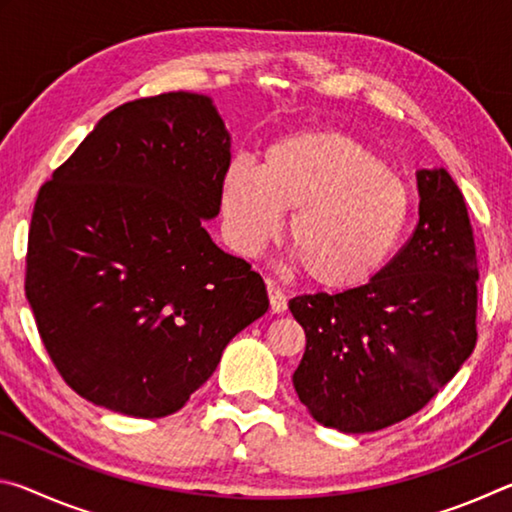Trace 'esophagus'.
Returning a JSON list of instances; mask_svg holds the SVG:
<instances>
[{
    "instance_id": "1",
    "label": "esophagus",
    "mask_w": 512,
    "mask_h": 512,
    "mask_svg": "<svg viewBox=\"0 0 512 512\" xmlns=\"http://www.w3.org/2000/svg\"><path fill=\"white\" fill-rule=\"evenodd\" d=\"M268 300H271V311L273 314H282V311H287V296H284V291L280 287H275V284L268 282Z\"/></svg>"
}]
</instances>
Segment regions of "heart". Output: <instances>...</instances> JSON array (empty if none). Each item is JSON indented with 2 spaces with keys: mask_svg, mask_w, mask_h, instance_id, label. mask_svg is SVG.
Listing matches in <instances>:
<instances>
[{
  "mask_svg": "<svg viewBox=\"0 0 512 512\" xmlns=\"http://www.w3.org/2000/svg\"><path fill=\"white\" fill-rule=\"evenodd\" d=\"M225 232L255 255L289 221V248L311 284L348 291L370 282L411 216V192L366 144L341 131H298L268 146L262 169L244 158L225 169Z\"/></svg>",
  "mask_w": 512,
  "mask_h": 512,
  "instance_id": "b5f03b06",
  "label": "heart"
}]
</instances>
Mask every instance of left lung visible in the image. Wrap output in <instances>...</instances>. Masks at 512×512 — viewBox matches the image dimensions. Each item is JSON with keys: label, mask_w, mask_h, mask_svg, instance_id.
Segmentation results:
<instances>
[{"label": "left lung", "mask_w": 512, "mask_h": 512, "mask_svg": "<svg viewBox=\"0 0 512 512\" xmlns=\"http://www.w3.org/2000/svg\"><path fill=\"white\" fill-rule=\"evenodd\" d=\"M418 194L411 239L368 284L289 300L307 336L293 386L323 427L406 420L474 350L479 266L463 194L443 167L418 171Z\"/></svg>", "instance_id": "obj_1"}]
</instances>
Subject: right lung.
<instances>
[{"label":"right lung","mask_w":512,"mask_h":512,"mask_svg":"<svg viewBox=\"0 0 512 512\" xmlns=\"http://www.w3.org/2000/svg\"><path fill=\"white\" fill-rule=\"evenodd\" d=\"M230 133L205 94L108 112L40 187L27 300L69 388L133 418H164L266 314L262 275L203 228L221 210Z\"/></svg>","instance_id":"1"}]
</instances>
